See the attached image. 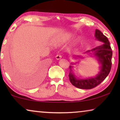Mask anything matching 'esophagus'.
Wrapping results in <instances>:
<instances>
[{
	"label": "esophagus",
	"instance_id": "obj_1",
	"mask_svg": "<svg viewBox=\"0 0 120 120\" xmlns=\"http://www.w3.org/2000/svg\"><path fill=\"white\" fill-rule=\"evenodd\" d=\"M61 58H62V55H57L56 56V60H60Z\"/></svg>",
	"mask_w": 120,
	"mask_h": 120
}]
</instances>
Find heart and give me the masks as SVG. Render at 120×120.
Wrapping results in <instances>:
<instances>
[{
    "instance_id": "1",
    "label": "heart",
    "mask_w": 120,
    "mask_h": 120,
    "mask_svg": "<svg viewBox=\"0 0 120 120\" xmlns=\"http://www.w3.org/2000/svg\"><path fill=\"white\" fill-rule=\"evenodd\" d=\"M70 37V35H69V34H68V35H65V37H64V40H63L65 41V40H67V39H68Z\"/></svg>"
}]
</instances>
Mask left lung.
<instances>
[{
  "mask_svg": "<svg viewBox=\"0 0 120 120\" xmlns=\"http://www.w3.org/2000/svg\"><path fill=\"white\" fill-rule=\"evenodd\" d=\"M95 38L97 40L104 42L103 45L96 47L92 50H88L85 53H90L92 51L94 56H96L98 61L101 64V70L96 76L93 78L87 79H80L77 78L73 72L74 63H71L70 65V72L69 78L70 82L73 86L81 89H92L99 85L104 81L110 71L111 68V58L112 52L110 46V42L107 38L98 29L95 31ZM78 57H81L77 56Z\"/></svg>",
  "mask_w": 120,
  "mask_h": 120,
  "instance_id": "left-lung-1",
  "label": "left lung"
}]
</instances>
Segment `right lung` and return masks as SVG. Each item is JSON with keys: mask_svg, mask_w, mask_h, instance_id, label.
<instances>
[{"mask_svg": "<svg viewBox=\"0 0 120 120\" xmlns=\"http://www.w3.org/2000/svg\"><path fill=\"white\" fill-rule=\"evenodd\" d=\"M45 73V63H43L38 65L35 68V70L29 75L26 76L21 80L17 78V75L14 72L11 71V76L16 81L21 82V85L23 86H30L36 84L40 82L43 78Z\"/></svg>", "mask_w": 120, "mask_h": 120, "instance_id": "1", "label": "right lung"}]
</instances>
